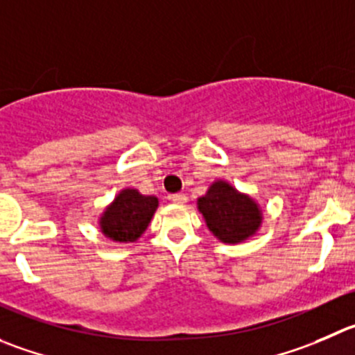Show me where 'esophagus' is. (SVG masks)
Listing matches in <instances>:
<instances>
[{
	"instance_id": "esophagus-1",
	"label": "esophagus",
	"mask_w": 355,
	"mask_h": 355,
	"mask_svg": "<svg viewBox=\"0 0 355 355\" xmlns=\"http://www.w3.org/2000/svg\"><path fill=\"white\" fill-rule=\"evenodd\" d=\"M171 200L175 202V204H184L188 200V197L184 193H174L171 195Z\"/></svg>"
}]
</instances>
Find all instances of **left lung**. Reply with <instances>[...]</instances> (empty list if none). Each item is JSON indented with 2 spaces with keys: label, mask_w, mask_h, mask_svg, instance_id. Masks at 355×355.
<instances>
[{
  "label": "left lung",
  "mask_w": 355,
  "mask_h": 355,
  "mask_svg": "<svg viewBox=\"0 0 355 355\" xmlns=\"http://www.w3.org/2000/svg\"><path fill=\"white\" fill-rule=\"evenodd\" d=\"M198 209L207 221L209 230L228 244H237L251 237L261 223L258 205L225 181L214 183L205 197L198 198Z\"/></svg>",
  "instance_id": "8db88e82"
}]
</instances>
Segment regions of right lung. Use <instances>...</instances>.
Segmentation results:
<instances>
[{
  "mask_svg": "<svg viewBox=\"0 0 355 355\" xmlns=\"http://www.w3.org/2000/svg\"><path fill=\"white\" fill-rule=\"evenodd\" d=\"M158 207L155 197H144L137 190L120 191L104 211L101 228L106 237L116 242H134L141 237Z\"/></svg>",
  "mask_w": 355,
  "mask_h": 355,
  "instance_id": "add662e5",
  "label": "right lung"
}]
</instances>
